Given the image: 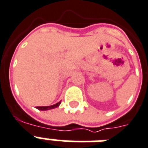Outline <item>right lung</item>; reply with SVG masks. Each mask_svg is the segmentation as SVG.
<instances>
[{"label":"right lung","instance_id":"add662e5","mask_svg":"<svg viewBox=\"0 0 148 148\" xmlns=\"http://www.w3.org/2000/svg\"><path fill=\"white\" fill-rule=\"evenodd\" d=\"M60 104H61V101L57 103L56 104H54L52 106H36V109H39V110H49V109L57 108L58 106H59Z\"/></svg>","mask_w":148,"mask_h":148}]
</instances>
